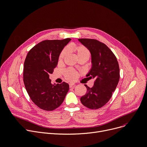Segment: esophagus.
Returning <instances> with one entry per match:
<instances>
[{"label": "esophagus", "instance_id": "1", "mask_svg": "<svg viewBox=\"0 0 147 147\" xmlns=\"http://www.w3.org/2000/svg\"><path fill=\"white\" fill-rule=\"evenodd\" d=\"M69 86H70V87H74L76 86V84L74 83H70Z\"/></svg>", "mask_w": 147, "mask_h": 147}]
</instances>
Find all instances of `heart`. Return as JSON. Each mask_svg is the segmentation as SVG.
<instances>
[{
  "instance_id": "heart-1",
  "label": "heart",
  "mask_w": 147,
  "mask_h": 147,
  "mask_svg": "<svg viewBox=\"0 0 147 147\" xmlns=\"http://www.w3.org/2000/svg\"><path fill=\"white\" fill-rule=\"evenodd\" d=\"M74 50L76 53L78 57L79 58L84 57L89 58V57H90V53L89 50L84 45H80L76 46L74 48ZM67 52L68 50L66 48H64V50H63V51L61 52L59 55V58H58V61L61 63L63 61L64 57L67 54ZM65 75L67 79L69 80H74L77 78V73L73 69H68L65 71Z\"/></svg>"
}]
</instances>
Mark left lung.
I'll return each mask as SVG.
<instances>
[{
  "instance_id": "1",
  "label": "left lung",
  "mask_w": 147,
  "mask_h": 147,
  "mask_svg": "<svg viewBox=\"0 0 147 147\" xmlns=\"http://www.w3.org/2000/svg\"><path fill=\"white\" fill-rule=\"evenodd\" d=\"M79 41L89 50L92 57V68L86 76L95 79L92 88H87V93L80 100L86 107L97 109L107 103L118 84L119 67L116 57L105 44L93 39H79Z\"/></svg>"
}]
</instances>
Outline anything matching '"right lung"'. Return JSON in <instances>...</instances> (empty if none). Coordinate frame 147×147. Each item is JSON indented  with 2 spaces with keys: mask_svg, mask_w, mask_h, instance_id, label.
Instances as JSON below:
<instances>
[{
  "mask_svg": "<svg viewBox=\"0 0 147 147\" xmlns=\"http://www.w3.org/2000/svg\"><path fill=\"white\" fill-rule=\"evenodd\" d=\"M70 38L62 40H45L34 46L24 62V82L32 102L48 111L55 109L63 102L69 85L52 84L50 74L57 67L59 55Z\"/></svg>",
  "mask_w": 147,
  "mask_h": 147,
  "instance_id": "1",
  "label": "right lung"
}]
</instances>
